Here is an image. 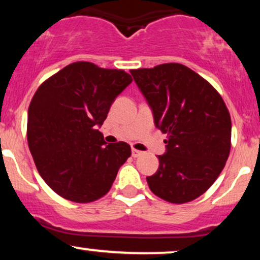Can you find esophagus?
Listing matches in <instances>:
<instances>
[{
    "label": "esophagus",
    "mask_w": 260,
    "mask_h": 260,
    "mask_svg": "<svg viewBox=\"0 0 260 260\" xmlns=\"http://www.w3.org/2000/svg\"><path fill=\"white\" fill-rule=\"evenodd\" d=\"M142 154H143V151L137 150V149L132 148V156H133V157H138V156H140V155H142Z\"/></svg>",
    "instance_id": "1"
}]
</instances>
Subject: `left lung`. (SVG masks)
Wrapping results in <instances>:
<instances>
[{
	"label": "left lung",
	"instance_id": "8db88e82",
	"mask_svg": "<svg viewBox=\"0 0 260 260\" xmlns=\"http://www.w3.org/2000/svg\"><path fill=\"white\" fill-rule=\"evenodd\" d=\"M165 139L159 169L147 177L164 201L183 204L201 197L221 174L231 149V117L210 83L180 63L131 70Z\"/></svg>",
	"mask_w": 260,
	"mask_h": 260
}]
</instances>
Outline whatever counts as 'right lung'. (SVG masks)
I'll use <instances>...</instances> for the list:
<instances>
[{
    "instance_id": "add662e5",
    "label": "right lung",
    "mask_w": 260,
    "mask_h": 260,
    "mask_svg": "<svg viewBox=\"0 0 260 260\" xmlns=\"http://www.w3.org/2000/svg\"><path fill=\"white\" fill-rule=\"evenodd\" d=\"M132 80L122 70L80 61L38 88L28 110L29 150L43 180L62 198L76 203L101 198L131 156L127 143L107 144L98 127Z\"/></svg>"
}]
</instances>
